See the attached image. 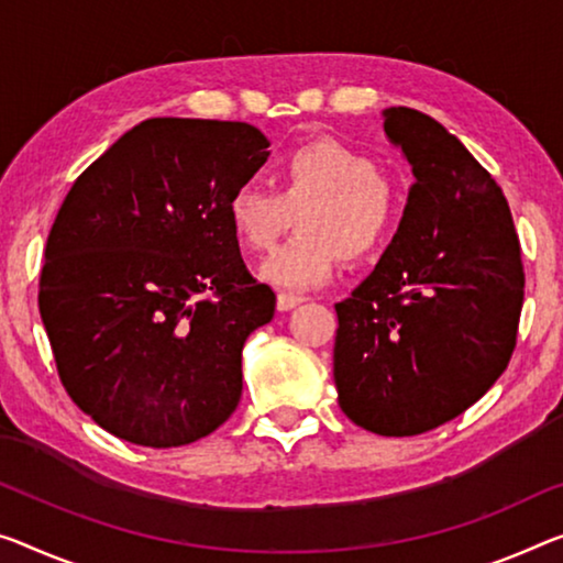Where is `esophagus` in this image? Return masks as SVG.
Listing matches in <instances>:
<instances>
[{
	"label": "esophagus",
	"instance_id": "1",
	"mask_svg": "<svg viewBox=\"0 0 563 563\" xmlns=\"http://www.w3.org/2000/svg\"><path fill=\"white\" fill-rule=\"evenodd\" d=\"M301 301H305V297H299V294L282 291L279 297H276V307H279V311H289V309H294V307H299Z\"/></svg>",
	"mask_w": 563,
	"mask_h": 563
}]
</instances>
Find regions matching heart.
Wrapping results in <instances>:
<instances>
[{"label": "heart", "mask_w": 563, "mask_h": 563, "mask_svg": "<svg viewBox=\"0 0 563 563\" xmlns=\"http://www.w3.org/2000/svg\"><path fill=\"white\" fill-rule=\"evenodd\" d=\"M291 213L299 231L266 258L258 276L297 291L330 279L340 256L357 264L383 252L397 221V194L367 155L314 141L279 161L276 191L244 184L227 203L233 236L256 254L276 244Z\"/></svg>", "instance_id": "1"}]
</instances>
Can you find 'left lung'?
<instances>
[{
	"label": "left lung",
	"mask_w": 563,
	"mask_h": 563,
	"mask_svg": "<svg viewBox=\"0 0 563 563\" xmlns=\"http://www.w3.org/2000/svg\"><path fill=\"white\" fill-rule=\"evenodd\" d=\"M383 118L415 184L375 272L334 305V385L354 426L405 438L457 418L504 375L526 276L490 173L426 112Z\"/></svg>",
	"instance_id": "left-lung-1"
}]
</instances>
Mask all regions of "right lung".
<instances>
[{
    "label": "right lung",
    "mask_w": 563,
    "mask_h": 563,
    "mask_svg": "<svg viewBox=\"0 0 563 563\" xmlns=\"http://www.w3.org/2000/svg\"><path fill=\"white\" fill-rule=\"evenodd\" d=\"M249 123L151 118L85 168L59 206L40 314L59 379L128 443L178 448L241 400V350L272 322L227 203L269 158Z\"/></svg>",
    "instance_id": "add662e5"
}]
</instances>
